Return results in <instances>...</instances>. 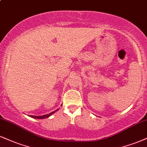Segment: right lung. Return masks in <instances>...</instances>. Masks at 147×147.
I'll use <instances>...</instances> for the list:
<instances>
[{
  "label": "right lung",
  "mask_w": 147,
  "mask_h": 147,
  "mask_svg": "<svg viewBox=\"0 0 147 147\" xmlns=\"http://www.w3.org/2000/svg\"><path fill=\"white\" fill-rule=\"evenodd\" d=\"M59 109H57L56 110H54L51 113L48 114V115H42V116H32V115H29L30 117H32V118H34V119H46V118H48L50 117V116H51L52 114H54V112H56L57 111V110H59Z\"/></svg>",
  "instance_id": "obj_1"
}]
</instances>
